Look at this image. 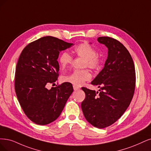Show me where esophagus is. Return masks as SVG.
<instances>
[{
    "mask_svg": "<svg viewBox=\"0 0 151 151\" xmlns=\"http://www.w3.org/2000/svg\"><path fill=\"white\" fill-rule=\"evenodd\" d=\"M73 89H74V90L76 91V90H78L79 89H80V88L78 86H76V85H73Z\"/></svg>",
    "mask_w": 151,
    "mask_h": 151,
    "instance_id": "esophagus-1",
    "label": "esophagus"
}]
</instances>
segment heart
<instances>
[{
  "label": "heart",
  "instance_id": "b5f03b06",
  "mask_svg": "<svg viewBox=\"0 0 151 151\" xmlns=\"http://www.w3.org/2000/svg\"><path fill=\"white\" fill-rule=\"evenodd\" d=\"M77 57L85 58L83 67H88L93 70H96L100 68L101 60L97 55L96 50L88 43H83L76 47L73 50ZM72 57L67 52L61 53L58 57V62L62 68L70 65L72 63ZM91 75L87 69L76 70L71 73L62 77V80L71 84L80 86L86 81L90 80Z\"/></svg>",
  "mask_w": 151,
  "mask_h": 151
}]
</instances>
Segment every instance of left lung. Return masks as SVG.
<instances>
[{
	"mask_svg": "<svg viewBox=\"0 0 151 151\" xmlns=\"http://www.w3.org/2000/svg\"><path fill=\"white\" fill-rule=\"evenodd\" d=\"M97 40L108 48L104 68L91 84L99 93L83 87L86 97L81 109L88 122L97 128L114 124L129 107L136 86V71L131 55L121 42L109 37Z\"/></svg>",
	"mask_w": 151,
	"mask_h": 151,
	"instance_id": "obj_1",
	"label": "left lung"
}]
</instances>
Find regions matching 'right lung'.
I'll return each mask as SVG.
<instances>
[{"mask_svg": "<svg viewBox=\"0 0 151 151\" xmlns=\"http://www.w3.org/2000/svg\"><path fill=\"white\" fill-rule=\"evenodd\" d=\"M72 45L43 37L28 44L20 55L15 75L16 95L25 115L37 124L46 125L57 119L73 91L68 82L47 88L59 76L60 52Z\"/></svg>", "mask_w": 151, "mask_h": 151, "instance_id": "1", "label": "right lung"}]
</instances>
